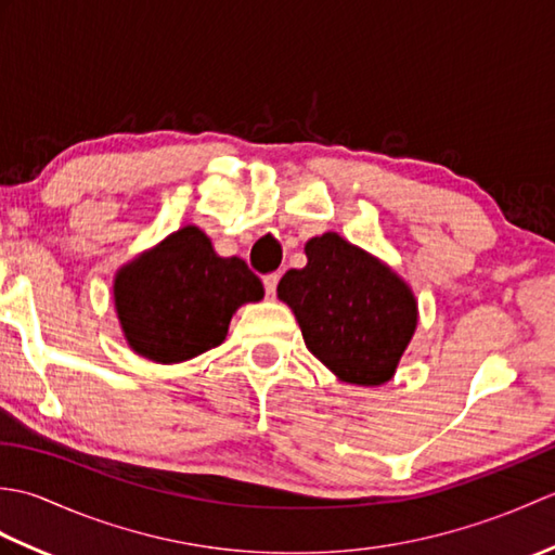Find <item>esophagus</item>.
<instances>
[{
  "instance_id": "34e87169",
  "label": "esophagus",
  "mask_w": 555,
  "mask_h": 555,
  "mask_svg": "<svg viewBox=\"0 0 555 555\" xmlns=\"http://www.w3.org/2000/svg\"><path fill=\"white\" fill-rule=\"evenodd\" d=\"M262 281H264L267 296L274 298V296H276V284H279V274H276V271H274V274H267Z\"/></svg>"
}]
</instances>
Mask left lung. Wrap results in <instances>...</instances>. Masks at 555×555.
Returning a JSON list of instances; mask_svg holds the SVG:
<instances>
[{
  "mask_svg": "<svg viewBox=\"0 0 555 555\" xmlns=\"http://www.w3.org/2000/svg\"><path fill=\"white\" fill-rule=\"evenodd\" d=\"M308 264L279 281L305 346L338 379L379 386L393 376L417 326V302L391 269L338 233L305 245Z\"/></svg>",
  "mask_w": 555,
  "mask_h": 555,
  "instance_id": "1",
  "label": "left lung"
}]
</instances>
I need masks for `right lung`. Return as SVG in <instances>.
<instances>
[{
	"label": "right lung",
	"mask_w": 555,
	"mask_h": 555,
	"mask_svg": "<svg viewBox=\"0 0 555 555\" xmlns=\"http://www.w3.org/2000/svg\"><path fill=\"white\" fill-rule=\"evenodd\" d=\"M264 296L241 257H219L207 235L185 227L126 264L114 302L128 346L155 362H183L217 348L243 302Z\"/></svg>",
	"instance_id": "add662e5"
}]
</instances>
